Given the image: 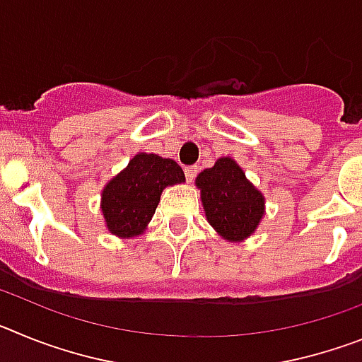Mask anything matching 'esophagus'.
<instances>
[{
	"instance_id": "esophagus-1",
	"label": "esophagus",
	"mask_w": 362,
	"mask_h": 362,
	"mask_svg": "<svg viewBox=\"0 0 362 362\" xmlns=\"http://www.w3.org/2000/svg\"><path fill=\"white\" fill-rule=\"evenodd\" d=\"M196 174H197V166H187V168H185V175H187L188 183H192V181H194Z\"/></svg>"
}]
</instances>
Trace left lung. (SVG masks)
I'll return each instance as SVG.
<instances>
[{"label": "left lung", "mask_w": 362, "mask_h": 362, "mask_svg": "<svg viewBox=\"0 0 362 362\" xmlns=\"http://www.w3.org/2000/svg\"><path fill=\"white\" fill-rule=\"evenodd\" d=\"M204 216L221 238L245 241L255 232L264 216V196L246 179L232 158L217 159L196 179Z\"/></svg>", "instance_id": "obj_1"}]
</instances>
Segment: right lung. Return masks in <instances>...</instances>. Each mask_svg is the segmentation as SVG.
Returning <instances> with one entry per match:
<instances>
[{
    "instance_id": "obj_1",
    "label": "right lung",
    "mask_w": 362,
    "mask_h": 362,
    "mask_svg": "<svg viewBox=\"0 0 362 362\" xmlns=\"http://www.w3.org/2000/svg\"><path fill=\"white\" fill-rule=\"evenodd\" d=\"M179 183H185V172L175 161L156 153L134 156L101 194V212L108 232L117 238L141 235L158 209L161 192Z\"/></svg>"
}]
</instances>
